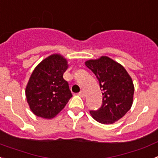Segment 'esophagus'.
Here are the masks:
<instances>
[{"mask_svg": "<svg viewBox=\"0 0 158 158\" xmlns=\"http://www.w3.org/2000/svg\"><path fill=\"white\" fill-rule=\"evenodd\" d=\"M78 95H79L81 97H85V92L84 91H81L80 93H78Z\"/></svg>", "mask_w": 158, "mask_h": 158, "instance_id": "obj_1", "label": "esophagus"}]
</instances>
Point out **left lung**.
Wrapping results in <instances>:
<instances>
[{
    "label": "left lung",
    "mask_w": 158,
    "mask_h": 158,
    "mask_svg": "<svg viewBox=\"0 0 158 158\" xmlns=\"http://www.w3.org/2000/svg\"><path fill=\"white\" fill-rule=\"evenodd\" d=\"M103 91V104L96 111H90L92 117L102 124H112L126 115L133 104L132 78L121 64L107 56L86 61Z\"/></svg>",
    "instance_id": "1"
}]
</instances>
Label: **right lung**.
I'll use <instances>...</instances> for the list:
<instances>
[{
  "label": "right lung",
  "instance_id": "obj_1",
  "mask_svg": "<svg viewBox=\"0 0 158 158\" xmlns=\"http://www.w3.org/2000/svg\"><path fill=\"white\" fill-rule=\"evenodd\" d=\"M69 65L62 54H53L37 65L25 89L31 111L38 117L52 118L63 109L72 93L63 73Z\"/></svg>",
  "mask_w": 158,
  "mask_h": 158
}]
</instances>
